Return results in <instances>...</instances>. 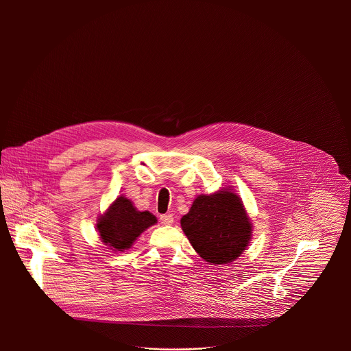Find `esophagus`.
Masks as SVG:
<instances>
[{"label": "esophagus", "mask_w": 351, "mask_h": 351, "mask_svg": "<svg viewBox=\"0 0 351 351\" xmlns=\"http://www.w3.org/2000/svg\"><path fill=\"white\" fill-rule=\"evenodd\" d=\"M160 223L165 224V226H171L174 223L173 215H162L160 216Z\"/></svg>", "instance_id": "esophagus-1"}]
</instances>
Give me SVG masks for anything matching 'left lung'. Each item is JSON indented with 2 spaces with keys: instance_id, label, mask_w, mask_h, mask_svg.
<instances>
[{
  "instance_id": "1",
  "label": "left lung",
  "mask_w": 351,
  "mask_h": 351,
  "mask_svg": "<svg viewBox=\"0 0 351 351\" xmlns=\"http://www.w3.org/2000/svg\"><path fill=\"white\" fill-rule=\"evenodd\" d=\"M181 228L196 252L210 265L238 259L252 237L249 213L231 186L199 195L181 217Z\"/></svg>"
}]
</instances>
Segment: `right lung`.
Instances as JSON below:
<instances>
[{
	"mask_svg": "<svg viewBox=\"0 0 351 351\" xmlns=\"http://www.w3.org/2000/svg\"><path fill=\"white\" fill-rule=\"evenodd\" d=\"M156 221L151 212L138 210L132 201L119 196L97 217L96 228L108 249L124 251L131 249L136 239Z\"/></svg>",
	"mask_w": 351,
	"mask_h": 351,
	"instance_id": "obj_1",
	"label": "right lung"
}]
</instances>
